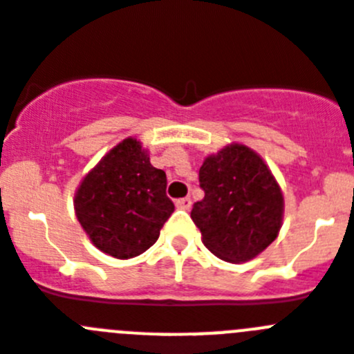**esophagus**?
Masks as SVG:
<instances>
[{
    "label": "esophagus",
    "mask_w": 354,
    "mask_h": 354,
    "mask_svg": "<svg viewBox=\"0 0 354 354\" xmlns=\"http://www.w3.org/2000/svg\"><path fill=\"white\" fill-rule=\"evenodd\" d=\"M175 207L177 209H183V211H187V209L192 207V200L187 198H179V200H175Z\"/></svg>",
    "instance_id": "34e87169"
}]
</instances>
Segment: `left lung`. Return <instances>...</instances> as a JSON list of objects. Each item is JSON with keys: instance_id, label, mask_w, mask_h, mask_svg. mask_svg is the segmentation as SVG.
<instances>
[{"instance_id": "1", "label": "left lung", "mask_w": 354, "mask_h": 354, "mask_svg": "<svg viewBox=\"0 0 354 354\" xmlns=\"http://www.w3.org/2000/svg\"><path fill=\"white\" fill-rule=\"evenodd\" d=\"M205 196L192 220L202 243L227 262H248L277 239L283 220V195L264 159L241 143L207 156L200 167Z\"/></svg>"}]
</instances>
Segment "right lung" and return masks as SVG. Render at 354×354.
<instances>
[{"mask_svg": "<svg viewBox=\"0 0 354 354\" xmlns=\"http://www.w3.org/2000/svg\"><path fill=\"white\" fill-rule=\"evenodd\" d=\"M174 209L167 174L150 165L149 150L133 136L106 152L74 195L76 218L93 246L122 261L154 245Z\"/></svg>", "mask_w": 354, "mask_h": 354, "instance_id": "add662e5", "label": "right lung"}]
</instances>
